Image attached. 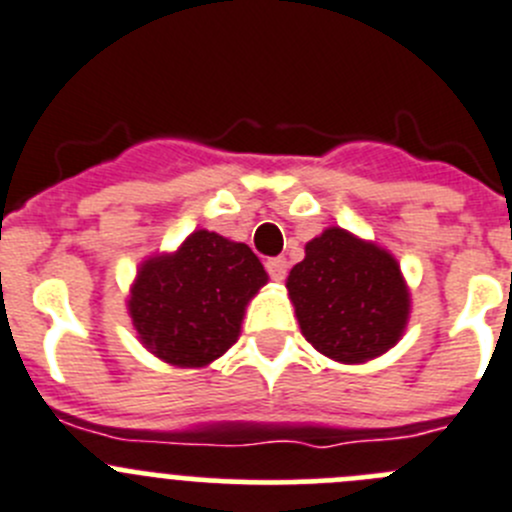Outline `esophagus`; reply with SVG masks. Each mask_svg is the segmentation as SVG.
Wrapping results in <instances>:
<instances>
[{"label": "esophagus", "instance_id": "obj_1", "mask_svg": "<svg viewBox=\"0 0 512 512\" xmlns=\"http://www.w3.org/2000/svg\"><path fill=\"white\" fill-rule=\"evenodd\" d=\"M267 267V275H270L272 280H285V275H288V260L285 257H270V260L265 262Z\"/></svg>", "mask_w": 512, "mask_h": 512}]
</instances>
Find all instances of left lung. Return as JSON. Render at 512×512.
<instances>
[{
	"mask_svg": "<svg viewBox=\"0 0 512 512\" xmlns=\"http://www.w3.org/2000/svg\"><path fill=\"white\" fill-rule=\"evenodd\" d=\"M285 285L305 341L343 364L381 356L407 326L409 293L394 257L338 227L305 245Z\"/></svg>",
	"mask_w": 512,
	"mask_h": 512,
	"instance_id": "1",
	"label": "left lung"
}]
</instances>
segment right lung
<instances>
[{
    "instance_id": "add662e5",
    "label": "right lung",
    "mask_w": 512,
    "mask_h": 512,
    "mask_svg": "<svg viewBox=\"0 0 512 512\" xmlns=\"http://www.w3.org/2000/svg\"><path fill=\"white\" fill-rule=\"evenodd\" d=\"M265 283V267L250 247L199 229L176 255L141 267L128 310L146 348L191 369L237 341L247 300Z\"/></svg>"
}]
</instances>
